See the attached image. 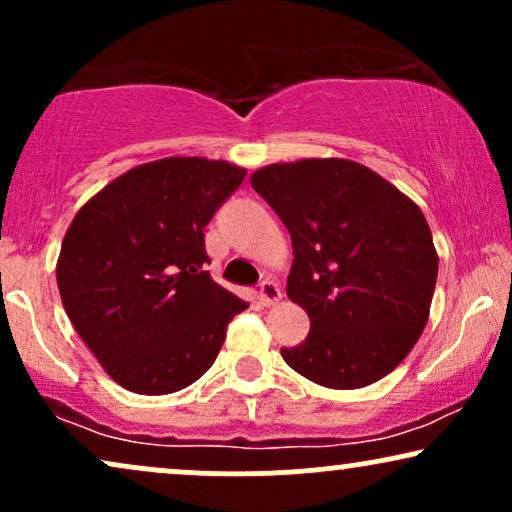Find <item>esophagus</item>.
<instances>
[{
  "label": "esophagus",
  "mask_w": 512,
  "mask_h": 512,
  "mask_svg": "<svg viewBox=\"0 0 512 512\" xmlns=\"http://www.w3.org/2000/svg\"><path fill=\"white\" fill-rule=\"evenodd\" d=\"M278 300H281V288L276 286L274 281H262L260 286V302L264 304V307H271V304H276Z\"/></svg>",
  "instance_id": "1"
}]
</instances>
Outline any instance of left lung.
Listing matches in <instances>:
<instances>
[{
	"label": "left lung",
	"instance_id": "1",
	"mask_svg": "<svg viewBox=\"0 0 512 512\" xmlns=\"http://www.w3.org/2000/svg\"><path fill=\"white\" fill-rule=\"evenodd\" d=\"M252 189L286 224V293L309 335L286 364L331 390L392 373L430 316L439 257L425 215L397 186L345 158H304L252 172Z\"/></svg>",
	"mask_w": 512,
	"mask_h": 512
}]
</instances>
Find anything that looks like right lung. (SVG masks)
Masks as SVG:
<instances>
[{
    "label": "right lung",
    "instance_id": "1",
    "mask_svg": "<svg viewBox=\"0 0 512 512\" xmlns=\"http://www.w3.org/2000/svg\"><path fill=\"white\" fill-rule=\"evenodd\" d=\"M245 174L226 160H153L103 186L70 222L56 262L63 309L125 390L153 397L196 383L248 309L203 271V229Z\"/></svg>",
    "mask_w": 512,
    "mask_h": 512
}]
</instances>
